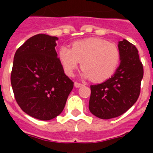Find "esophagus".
I'll use <instances>...</instances> for the list:
<instances>
[{"label": "esophagus", "instance_id": "1", "mask_svg": "<svg viewBox=\"0 0 153 153\" xmlns=\"http://www.w3.org/2000/svg\"><path fill=\"white\" fill-rule=\"evenodd\" d=\"M74 86L76 87V88H80V87L83 86V84L79 83V82H74Z\"/></svg>", "mask_w": 153, "mask_h": 153}]
</instances>
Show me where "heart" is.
<instances>
[{"instance_id":"1","label":"heart","mask_w":153,"mask_h":153,"mask_svg":"<svg viewBox=\"0 0 153 153\" xmlns=\"http://www.w3.org/2000/svg\"><path fill=\"white\" fill-rule=\"evenodd\" d=\"M59 59L67 75L72 76L81 62L83 77L103 82L115 74L120 61V51L115 44L92 38L74 42L71 49L61 47Z\"/></svg>"}]
</instances>
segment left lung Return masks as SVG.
Instances as JSON below:
<instances>
[{
  "label": "left lung",
  "instance_id": "left-lung-1",
  "mask_svg": "<svg viewBox=\"0 0 153 153\" xmlns=\"http://www.w3.org/2000/svg\"><path fill=\"white\" fill-rule=\"evenodd\" d=\"M118 48L120 64L115 74L105 82L90 86L89 111L103 120L123 115L140 94L143 68L138 49L125 39L119 42Z\"/></svg>",
  "mask_w": 153,
  "mask_h": 153
}]
</instances>
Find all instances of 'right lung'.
<instances>
[{"label": "right lung", "instance_id": "add662e5", "mask_svg": "<svg viewBox=\"0 0 153 153\" xmlns=\"http://www.w3.org/2000/svg\"><path fill=\"white\" fill-rule=\"evenodd\" d=\"M56 40L47 34L33 36L14 56L10 81L15 100L26 114L41 120L62 112L74 87L57 57Z\"/></svg>", "mask_w": 153, "mask_h": 153}]
</instances>
